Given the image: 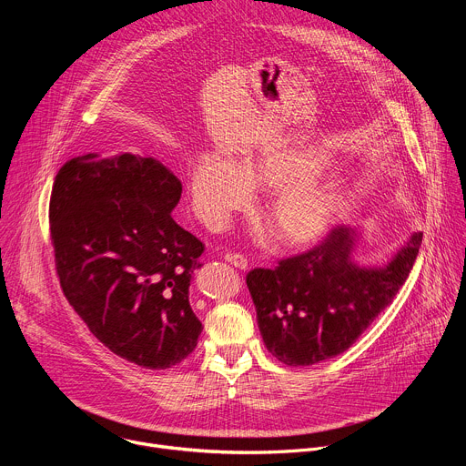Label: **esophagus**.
Instances as JSON below:
<instances>
[{
  "label": "esophagus",
  "mask_w": 466,
  "mask_h": 466,
  "mask_svg": "<svg viewBox=\"0 0 466 466\" xmlns=\"http://www.w3.org/2000/svg\"><path fill=\"white\" fill-rule=\"evenodd\" d=\"M223 258H225V261H228L230 265H234L236 269H241V271H245V269L248 268V261H247V258H245V256H241V254H232V252H227Z\"/></svg>",
  "instance_id": "1"
}]
</instances>
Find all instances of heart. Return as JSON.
Wrapping results in <instances>:
<instances>
[{"instance_id":"obj_1","label":"heart","mask_w":466,"mask_h":466,"mask_svg":"<svg viewBox=\"0 0 466 466\" xmlns=\"http://www.w3.org/2000/svg\"><path fill=\"white\" fill-rule=\"evenodd\" d=\"M329 157L313 147L271 146L241 166L221 151H201L191 160L187 193L193 212L208 228H223L250 203V187L271 191L263 218L279 245L302 248L317 243L343 218L349 193L339 180L315 178Z\"/></svg>"}]
</instances>
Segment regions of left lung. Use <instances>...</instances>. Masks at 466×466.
Wrapping results in <instances>:
<instances>
[{
	"mask_svg": "<svg viewBox=\"0 0 466 466\" xmlns=\"http://www.w3.org/2000/svg\"><path fill=\"white\" fill-rule=\"evenodd\" d=\"M361 239L363 228L338 227L313 250L247 275L259 334L279 361L306 367L343 354L400 291L422 232L381 265L356 259Z\"/></svg>",
	"mask_w": 466,
	"mask_h": 466,
	"instance_id": "1",
	"label": "left lung"
}]
</instances>
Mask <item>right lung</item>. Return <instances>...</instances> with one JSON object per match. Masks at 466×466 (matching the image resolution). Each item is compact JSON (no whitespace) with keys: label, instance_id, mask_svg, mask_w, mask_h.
I'll list each match as a JSON object with an SVG mask.
<instances>
[{"label":"right lung","instance_id":"right-lung-1","mask_svg":"<svg viewBox=\"0 0 466 466\" xmlns=\"http://www.w3.org/2000/svg\"><path fill=\"white\" fill-rule=\"evenodd\" d=\"M180 193L169 167L132 153L76 157L51 191L66 299L105 347L153 370L186 360L203 331L189 282L205 245L171 218Z\"/></svg>","mask_w":466,"mask_h":466}]
</instances>
